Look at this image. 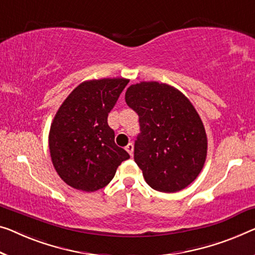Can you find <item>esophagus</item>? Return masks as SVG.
<instances>
[{"instance_id":"esophagus-1","label":"esophagus","mask_w":255,"mask_h":255,"mask_svg":"<svg viewBox=\"0 0 255 255\" xmlns=\"http://www.w3.org/2000/svg\"><path fill=\"white\" fill-rule=\"evenodd\" d=\"M126 151L128 152L129 154H130V157H132V154H134V145H132L131 143H129L128 145L126 146Z\"/></svg>"}]
</instances>
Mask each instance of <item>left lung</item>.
I'll use <instances>...</instances> for the list:
<instances>
[{
    "mask_svg": "<svg viewBox=\"0 0 255 255\" xmlns=\"http://www.w3.org/2000/svg\"><path fill=\"white\" fill-rule=\"evenodd\" d=\"M125 100L138 115L134 159L146 183L160 192L187 188L207 155L206 131L191 102L180 90L157 81L131 85Z\"/></svg>",
    "mask_w": 255,
    "mask_h": 255,
    "instance_id": "1",
    "label": "left lung"
}]
</instances>
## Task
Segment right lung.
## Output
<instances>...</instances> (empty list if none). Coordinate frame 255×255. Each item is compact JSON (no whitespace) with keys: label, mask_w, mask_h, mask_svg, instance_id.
<instances>
[{"label":"right lung","mask_w":255,"mask_h":255,"mask_svg":"<svg viewBox=\"0 0 255 255\" xmlns=\"http://www.w3.org/2000/svg\"><path fill=\"white\" fill-rule=\"evenodd\" d=\"M128 79L85 81L68 95L49 131L51 161L70 187L93 192L108 185L129 154L115 142L108 116Z\"/></svg>","instance_id":"add662e5"}]
</instances>
